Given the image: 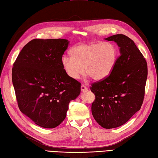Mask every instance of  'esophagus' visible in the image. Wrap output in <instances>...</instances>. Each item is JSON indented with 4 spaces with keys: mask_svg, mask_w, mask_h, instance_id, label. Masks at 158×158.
<instances>
[{
    "mask_svg": "<svg viewBox=\"0 0 158 158\" xmlns=\"http://www.w3.org/2000/svg\"><path fill=\"white\" fill-rule=\"evenodd\" d=\"M88 89V88L87 86H84V85H82V86H81V90H82V91H86V90H87Z\"/></svg>",
    "mask_w": 158,
    "mask_h": 158,
    "instance_id": "34e87169",
    "label": "esophagus"
}]
</instances>
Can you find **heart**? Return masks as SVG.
I'll use <instances>...</instances> for the list:
<instances>
[{
	"label": "heart",
	"instance_id": "b5f03b06",
	"mask_svg": "<svg viewBox=\"0 0 158 158\" xmlns=\"http://www.w3.org/2000/svg\"><path fill=\"white\" fill-rule=\"evenodd\" d=\"M70 54L71 57L64 56L61 60V66L68 77L77 80L84 71L92 79L101 80L113 71L118 49L111 42L93 41L74 46L70 49Z\"/></svg>",
	"mask_w": 158,
	"mask_h": 158
}]
</instances>
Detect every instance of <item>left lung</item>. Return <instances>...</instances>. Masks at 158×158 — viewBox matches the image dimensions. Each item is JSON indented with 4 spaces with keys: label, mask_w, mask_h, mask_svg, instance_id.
Returning a JSON list of instances; mask_svg holds the SVG:
<instances>
[{
    "label": "left lung",
    "mask_w": 158,
    "mask_h": 158,
    "mask_svg": "<svg viewBox=\"0 0 158 158\" xmlns=\"http://www.w3.org/2000/svg\"><path fill=\"white\" fill-rule=\"evenodd\" d=\"M114 41L121 55L112 73L106 78L92 83L95 95L92 114L105 129L121 126L139 110L145 96L148 65L133 41L123 34L105 39Z\"/></svg>",
    "instance_id": "8db88e82"
}]
</instances>
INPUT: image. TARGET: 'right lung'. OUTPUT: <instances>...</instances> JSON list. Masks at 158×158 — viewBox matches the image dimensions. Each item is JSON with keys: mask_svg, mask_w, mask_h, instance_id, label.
<instances>
[{"mask_svg": "<svg viewBox=\"0 0 158 158\" xmlns=\"http://www.w3.org/2000/svg\"><path fill=\"white\" fill-rule=\"evenodd\" d=\"M69 41L35 39L18 55L12 80L18 106L36 125L55 128L66 117L69 103L80 93V84L64 72L61 64Z\"/></svg>", "mask_w": 158, "mask_h": 158, "instance_id": "obj_1", "label": "right lung"}]
</instances>
